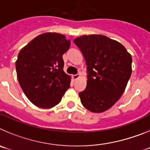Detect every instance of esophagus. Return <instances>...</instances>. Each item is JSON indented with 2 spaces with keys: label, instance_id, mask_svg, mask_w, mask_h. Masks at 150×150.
I'll return each mask as SVG.
<instances>
[{
  "label": "esophagus",
  "instance_id": "1",
  "mask_svg": "<svg viewBox=\"0 0 150 150\" xmlns=\"http://www.w3.org/2000/svg\"><path fill=\"white\" fill-rule=\"evenodd\" d=\"M79 74H76V75H74V76H72L73 79H74V80H76L77 79H79Z\"/></svg>",
  "mask_w": 150,
  "mask_h": 150
}]
</instances>
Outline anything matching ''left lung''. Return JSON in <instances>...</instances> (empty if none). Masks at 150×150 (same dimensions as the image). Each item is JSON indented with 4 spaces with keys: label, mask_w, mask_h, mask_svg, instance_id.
Listing matches in <instances>:
<instances>
[{
    "label": "left lung",
    "mask_w": 150,
    "mask_h": 150,
    "mask_svg": "<svg viewBox=\"0 0 150 150\" xmlns=\"http://www.w3.org/2000/svg\"><path fill=\"white\" fill-rule=\"evenodd\" d=\"M86 59V88L79 92L82 104L92 112L109 110L121 98L132 75V55L122 44L101 34L74 39Z\"/></svg>",
    "instance_id": "left-lung-1"
}]
</instances>
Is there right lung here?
<instances>
[{"label": "right lung", "instance_id": "obj_1", "mask_svg": "<svg viewBox=\"0 0 150 150\" xmlns=\"http://www.w3.org/2000/svg\"><path fill=\"white\" fill-rule=\"evenodd\" d=\"M71 46L64 34L46 32L29 42L18 52L17 78L28 100L49 109L59 104L70 87L71 76L63 71L62 55Z\"/></svg>", "mask_w": 150, "mask_h": 150}]
</instances>
